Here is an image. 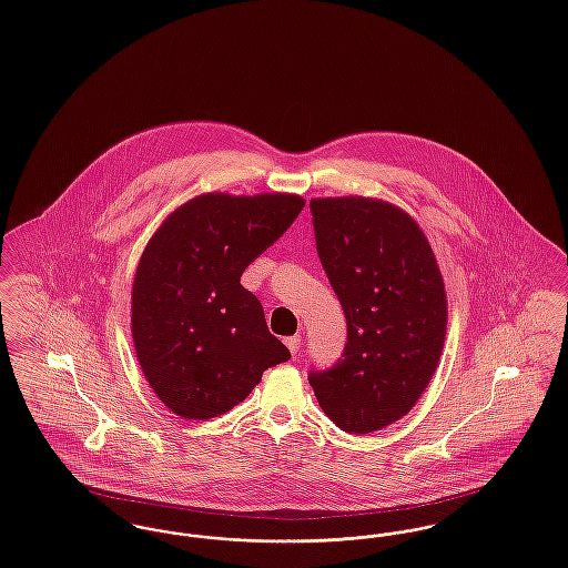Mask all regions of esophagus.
Segmentation results:
<instances>
[{
    "instance_id": "obj_1",
    "label": "esophagus",
    "mask_w": 568,
    "mask_h": 568,
    "mask_svg": "<svg viewBox=\"0 0 568 568\" xmlns=\"http://www.w3.org/2000/svg\"><path fill=\"white\" fill-rule=\"evenodd\" d=\"M285 345H287V349L292 352V355H296L300 345H302V338H300V336H290V338L285 341Z\"/></svg>"
}]
</instances>
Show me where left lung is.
Here are the masks:
<instances>
[{
	"label": "left lung",
	"instance_id": "1",
	"mask_svg": "<svg viewBox=\"0 0 568 568\" xmlns=\"http://www.w3.org/2000/svg\"><path fill=\"white\" fill-rule=\"evenodd\" d=\"M311 215L347 343L308 383L338 428L375 433L410 410L436 371L447 325L443 276L419 225L387 202L320 197Z\"/></svg>",
	"mask_w": 568,
	"mask_h": 568
}]
</instances>
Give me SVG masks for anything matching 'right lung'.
<instances>
[{
  "mask_svg": "<svg viewBox=\"0 0 568 568\" xmlns=\"http://www.w3.org/2000/svg\"><path fill=\"white\" fill-rule=\"evenodd\" d=\"M302 206L290 193H204L168 216L146 244L132 334L144 377L176 415L219 417L243 403L264 371L292 357L241 276Z\"/></svg>",
  "mask_w": 568,
  "mask_h": 568,
  "instance_id": "right-lung-1",
  "label": "right lung"
}]
</instances>
